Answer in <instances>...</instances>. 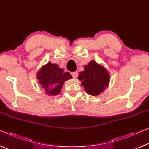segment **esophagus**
<instances>
[{
  "instance_id": "esophagus-1",
  "label": "esophagus",
  "mask_w": 149,
  "mask_h": 149,
  "mask_svg": "<svg viewBox=\"0 0 149 149\" xmlns=\"http://www.w3.org/2000/svg\"><path fill=\"white\" fill-rule=\"evenodd\" d=\"M72 76H73V77H74V78H76V77H77V75H78V73H77V72H72Z\"/></svg>"
}]
</instances>
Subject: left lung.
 Wrapping results in <instances>:
<instances>
[{"label":"left lung","mask_w":149,"mask_h":149,"mask_svg":"<svg viewBox=\"0 0 149 149\" xmlns=\"http://www.w3.org/2000/svg\"><path fill=\"white\" fill-rule=\"evenodd\" d=\"M78 79L87 93L96 96L108 87L109 74L103 66L92 60L84 66V71L79 72Z\"/></svg>","instance_id":"1"}]
</instances>
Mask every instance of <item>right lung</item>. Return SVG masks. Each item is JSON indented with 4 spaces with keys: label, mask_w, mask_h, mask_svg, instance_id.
<instances>
[{
    "label": "right lung",
    "mask_w": 149,
    "mask_h": 149,
    "mask_svg": "<svg viewBox=\"0 0 149 149\" xmlns=\"http://www.w3.org/2000/svg\"><path fill=\"white\" fill-rule=\"evenodd\" d=\"M72 77L69 72H65L57 64L51 62L42 67L37 74V79L42 89L50 96L60 93L64 81Z\"/></svg>",
    "instance_id": "right-lung-1"
}]
</instances>
